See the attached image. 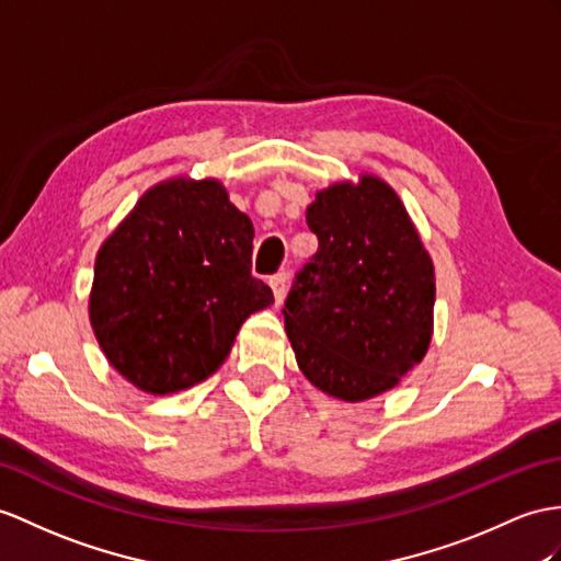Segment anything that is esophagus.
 <instances>
[{
    "mask_svg": "<svg viewBox=\"0 0 561 561\" xmlns=\"http://www.w3.org/2000/svg\"><path fill=\"white\" fill-rule=\"evenodd\" d=\"M268 285L273 290V299H276V305H280L285 297V290H288V273H276V276H271Z\"/></svg>",
    "mask_w": 561,
    "mask_h": 561,
    "instance_id": "obj_1",
    "label": "esophagus"
}]
</instances>
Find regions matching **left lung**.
Segmentation results:
<instances>
[{
  "label": "left lung",
  "mask_w": 561,
  "mask_h": 561,
  "mask_svg": "<svg viewBox=\"0 0 561 561\" xmlns=\"http://www.w3.org/2000/svg\"><path fill=\"white\" fill-rule=\"evenodd\" d=\"M319 250L295 273L285 331L319 390L362 402L400 383L428 350L435 273L394 190L374 175L317 193Z\"/></svg>",
  "instance_id": "obj_1"
}]
</instances>
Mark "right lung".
Returning <instances> with one entry per match:
<instances>
[{
  "label": "right lung",
  "mask_w": 561,
  "mask_h": 561,
  "mask_svg": "<svg viewBox=\"0 0 561 561\" xmlns=\"http://www.w3.org/2000/svg\"><path fill=\"white\" fill-rule=\"evenodd\" d=\"M252 221L216 181H167L140 197L94 262L90 323L133 386L171 394L209 378L273 293L252 276Z\"/></svg>",
  "instance_id": "1"
}]
</instances>
